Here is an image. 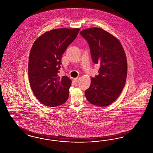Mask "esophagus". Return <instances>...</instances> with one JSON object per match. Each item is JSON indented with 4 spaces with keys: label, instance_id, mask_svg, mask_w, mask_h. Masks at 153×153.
Segmentation results:
<instances>
[{
    "label": "esophagus",
    "instance_id": "obj_1",
    "mask_svg": "<svg viewBox=\"0 0 153 153\" xmlns=\"http://www.w3.org/2000/svg\"><path fill=\"white\" fill-rule=\"evenodd\" d=\"M74 82H77V81H79V78H78V77H77V78H74Z\"/></svg>",
    "mask_w": 153,
    "mask_h": 153
}]
</instances>
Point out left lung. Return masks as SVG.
Returning <instances> with one entry per match:
<instances>
[{
    "instance_id": "1",
    "label": "left lung",
    "mask_w": 153,
    "mask_h": 153,
    "mask_svg": "<svg viewBox=\"0 0 153 153\" xmlns=\"http://www.w3.org/2000/svg\"><path fill=\"white\" fill-rule=\"evenodd\" d=\"M88 43L92 61L100 65L98 75L91 79L85 92L87 100L98 106H107L120 95L125 85L127 60L119 40L102 28L93 27L80 32Z\"/></svg>"
}]
</instances>
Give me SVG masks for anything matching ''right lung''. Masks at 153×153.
Masks as SVG:
<instances>
[{
	"instance_id": "1",
	"label": "right lung",
	"mask_w": 153,
	"mask_h": 153,
	"mask_svg": "<svg viewBox=\"0 0 153 153\" xmlns=\"http://www.w3.org/2000/svg\"><path fill=\"white\" fill-rule=\"evenodd\" d=\"M79 28H59L46 32L33 43L30 53L28 77L35 97L44 105L55 107L69 97L71 80L59 77L61 57L76 38Z\"/></svg>"
}]
</instances>
